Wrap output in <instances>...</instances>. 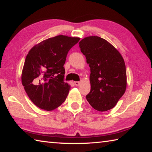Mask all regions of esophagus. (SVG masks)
Listing matches in <instances>:
<instances>
[{"label":"esophagus","mask_w":152,"mask_h":152,"mask_svg":"<svg viewBox=\"0 0 152 152\" xmlns=\"http://www.w3.org/2000/svg\"><path fill=\"white\" fill-rule=\"evenodd\" d=\"M74 84H75L76 86H79L80 84V82H74Z\"/></svg>","instance_id":"esophagus-1"}]
</instances>
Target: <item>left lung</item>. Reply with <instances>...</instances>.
Returning a JSON list of instances; mask_svg holds the SVG:
<instances>
[{"label":"left lung","instance_id":"obj_1","mask_svg":"<svg viewBox=\"0 0 152 152\" xmlns=\"http://www.w3.org/2000/svg\"><path fill=\"white\" fill-rule=\"evenodd\" d=\"M91 68V92L86 100L92 108L104 112L113 109L127 88L125 61L116 48L98 36H88L79 42Z\"/></svg>","mask_w":152,"mask_h":152}]
</instances>
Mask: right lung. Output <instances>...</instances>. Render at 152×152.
I'll use <instances>...</instances> for the list:
<instances>
[{
    "label": "right lung",
    "instance_id": "1",
    "mask_svg": "<svg viewBox=\"0 0 152 152\" xmlns=\"http://www.w3.org/2000/svg\"><path fill=\"white\" fill-rule=\"evenodd\" d=\"M80 38L58 35L35 45L25 58L21 74L25 91L35 106L53 110L65 101L70 85L64 82L69 50Z\"/></svg>",
    "mask_w": 152,
    "mask_h": 152
}]
</instances>
